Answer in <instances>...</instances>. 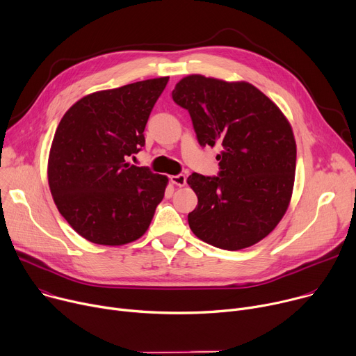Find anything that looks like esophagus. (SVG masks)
<instances>
[{
    "label": "esophagus",
    "mask_w": 356,
    "mask_h": 356,
    "mask_svg": "<svg viewBox=\"0 0 356 356\" xmlns=\"http://www.w3.org/2000/svg\"><path fill=\"white\" fill-rule=\"evenodd\" d=\"M170 181L179 187H183L186 184V176L184 175H177V176H170Z\"/></svg>",
    "instance_id": "1"
}]
</instances>
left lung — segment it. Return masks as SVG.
Listing matches in <instances>:
<instances>
[{"label": "left lung", "instance_id": "obj_1", "mask_svg": "<svg viewBox=\"0 0 356 356\" xmlns=\"http://www.w3.org/2000/svg\"><path fill=\"white\" fill-rule=\"evenodd\" d=\"M173 101L187 109L202 146H220V173L188 176L199 203L187 220L196 237L237 251L267 237L284 217L297 145L285 115L254 85L203 75L180 79Z\"/></svg>", "mask_w": 356, "mask_h": 356}]
</instances>
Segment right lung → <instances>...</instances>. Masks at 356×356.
<instances>
[{
    "label": "right lung",
    "mask_w": 356,
    "mask_h": 356,
    "mask_svg": "<svg viewBox=\"0 0 356 356\" xmlns=\"http://www.w3.org/2000/svg\"><path fill=\"white\" fill-rule=\"evenodd\" d=\"M169 76L83 96L62 116L48 157L54 202L71 227L101 245L140 238L169 179L126 159L145 146L149 115Z\"/></svg>",
    "instance_id": "add662e5"
}]
</instances>
